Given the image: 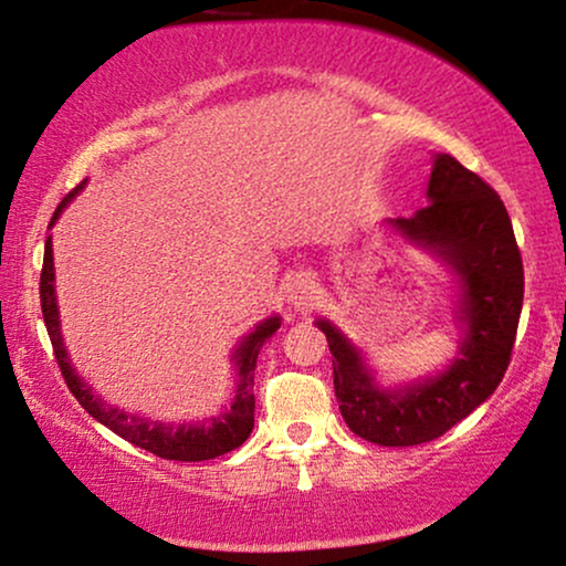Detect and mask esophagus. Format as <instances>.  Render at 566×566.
<instances>
[{
	"label": "esophagus",
	"instance_id": "1",
	"mask_svg": "<svg viewBox=\"0 0 566 566\" xmlns=\"http://www.w3.org/2000/svg\"><path fill=\"white\" fill-rule=\"evenodd\" d=\"M316 298H319V283L312 275H298L289 291V304L296 312H308L316 304Z\"/></svg>",
	"mask_w": 566,
	"mask_h": 566
}]
</instances>
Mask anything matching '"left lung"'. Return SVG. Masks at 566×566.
<instances>
[{
    "label": "left lung",
    "mask_w": 566,
    "mask_h": 566,
    "mask_svg": "<svg viewBox=\"0 0 566 566\" xmlns=\"http://www.w3.org/2000/svg\"><path fill=\"white\" fill-rule=\"evenodd\" d=\"M428 200L412 219L391 223L459 275L463 337L451 366L384 389L358 347L332 322L316 319L329 343L339 412L355 436L378 446L428 443L490 399L510 366L521 319L523 260L497 192L451 154H436Z\"/></svg>",
    "instance_id": "1"
}]
</instances>
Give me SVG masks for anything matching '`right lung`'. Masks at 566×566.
Segmentation results:
<instances>
[{"instance_id": "right-lung-1", "label": "right lung", "mask_w": 566, "mask_h": 566, "mask_svg": "<svg viewBox=\"0 0 566 566\" xmlns=\"http://www.w3.org/2000/svg\"><path fill=\"white\" fill-rule=\"evenodd\" d=\"M87 182V180H84ZM84 182L69 192L61 200L56 213L49 223V229L56 223L61 211L69 206L76 192L84 188ZM41 308H43V322L49 329L53 355L61 368V376L69 386V391L74 394L76 401L95 417L97 422H103L107 430H113L115 436H120L128 443H134L144 451H149L159 459L169 461H208L216 455H223L234 451L250 438L254 428V368H258V355L260 347L265 345V339L275 335V329L281 327L277 316L260 322L250 335H247L231 358L237 360V397L231 401V407L221 417H213L211 422H190V424H165V422H151L144 417L128 415L123 409L105 405L103 399L92 391L80 378V374L69 363L64 337H61V324H59V306H56V289H53V244L51 237L45 239V252H43V270H41Z\"/></svg>"}]
</instances>
